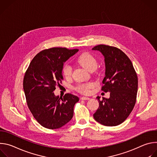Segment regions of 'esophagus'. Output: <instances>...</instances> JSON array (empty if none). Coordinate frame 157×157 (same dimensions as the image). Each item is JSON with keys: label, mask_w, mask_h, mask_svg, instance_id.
<instances>
[{"label": "esophagus", "mask_w": 157, "mask_h": 157, "mask_svg": "<svg viewBox=\"0 0 157 157\" xmlns=\"http://www.w3.org/2000/svg\"><path fill=\"white\" fill-rule=\"evenodd\" d=\"M89 98H88V97H82L81 98V99H82V100H89Z\"/></svg>", "instance_id": "esophagus-1"}]
</instances>
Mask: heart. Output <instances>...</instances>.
I'll use <instances>...</instances> for the list:
<instances>
[{
  "label": "heart",
  "instance_id": "b5f03b06",
  "mask_svg": "<svg viewBox=\"0 0 157 157\" xmlns=\"http://www.w3.org/2000/svg\"><path fill=\"white\" fill-rule=\"evenodd\" d=\"M77 63L85 68L89 71H94L98 66V63L96 58L90 53H82L78 58ZM71 67L68 64H65L63 66L62 69V73L63 76L69 78L71 75ZM94 86V83L91 82H89L86 83L80 84L76 87L77 91L81 93L87 94L90 92L91 89H93Z\"/></svg>",
  "mask_w": 157,
  "mask_h": 157
}]
</instances>
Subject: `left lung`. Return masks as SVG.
Masks as SVG:
<instances>
[{"label":"left lung","mask_w":157,"mask_h":157,"mask_svg":"<svg viewBox=\"0 0 157 157\" xmlns=\"http://www.w3.org/2000/svg\"><path fill=\"white\" fill-rule=\"evenodd\" d=\"M104 57L105 76L102 91L109 92V99L98 96L99 107L93 117L105 126H116L128 117L136 104L138 78L128 56L120 49L99 44L92 49Z\"/></svg>","instance_id":"left-lung-1"}]
</instances>
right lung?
Segmentation results:
<instances>
[{
    "mask_svg": "<svg viewBox=\"0 0 157 157\" xmlns=\"http://www.w3.org/2000/svg\"><path fill=\"white\" fill-rule=\"evenodd\" d=\"M78 52L66 48L44 50L33 58L25 74L23 86L28 107L44 127L59 128L73 118L79 98L71 94L62 98L53 91L63 79L64 63Z\"/></svg>",
    "mask_w": 157,
    "mask_h": 157,
    "instance_id": "right-lung-1",
    "label": "right lung"
}]
</instances>
